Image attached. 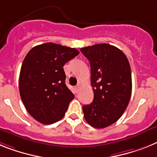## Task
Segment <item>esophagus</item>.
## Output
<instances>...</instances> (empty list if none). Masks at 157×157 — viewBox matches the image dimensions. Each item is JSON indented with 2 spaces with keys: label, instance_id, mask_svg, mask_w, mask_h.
<instances>
[{
  "label": "esophagus",
  "instance_id": "1",
  "mask_svg": "<svg viewBox=\"0 0 157 157\" xmlns=\"http://www.w3.org/2000/svg\"><path fill=\"white\" fill-rule=\"evenodd\" d=\"M80 84H78L77 86L75 87V89H76V91H77V92H78V90L80 89Z\"/></svg>",
  "mask_w": 157,
  "mask_h": 157
}]
</instances>
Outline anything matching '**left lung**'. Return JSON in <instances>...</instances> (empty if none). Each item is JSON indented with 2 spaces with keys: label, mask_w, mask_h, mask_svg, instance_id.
<instances>
[{
  "label": "left lung",
  "mask_w": 157,
  "mask_h": 157,
  "mask_svg": "<svg viewBox=\"0 0 157 157\" xmlns=\"http://www.w3.org/2000/svg\"><path fill=\"white\" fill-rule=\"evenodd\" d=\"M91 65L92 103L82 107L90 126L102 129L122 116L129 104L132 91L131 69L122 50L107 43L80 49Z\"/></svg>",
  "instance_id": "8db88e82"
}]
</instances>
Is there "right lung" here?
Returning <instances> with one entry per match:
<instances>
[{"mask_svg": "<svg viewBox=\"0 0 157 157\" xmlns=\"http://www.w3.org/2000/svg\"><path fill=\"white\" fill-rule=\"evenodd\" d=\"M79 53L75 48L46 43L26 55L19 89L24 107L38 122L52 124L65 115L74 95L65 85L63 66Z\"/></svg>", "mask_w": 157, "mask_h": 157, "instance_id": "1", "label": "right lung"}]
</instances>
